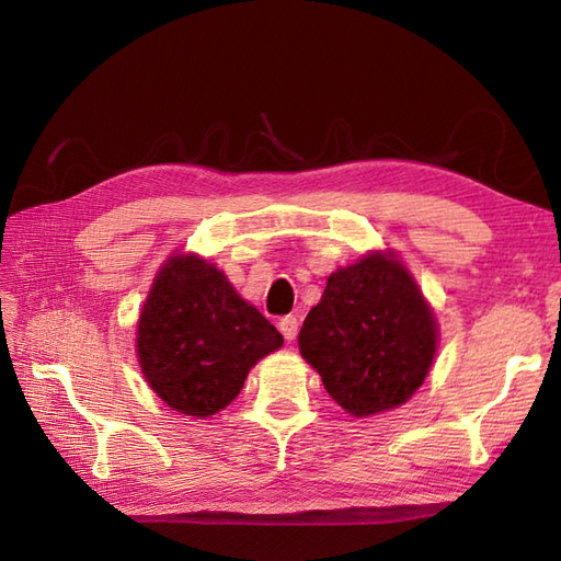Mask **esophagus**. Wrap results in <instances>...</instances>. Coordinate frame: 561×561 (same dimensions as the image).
Returning a JSON list of instances; mask_svg holds the SVG:
<instances>
[{"label":"esophagus","instance_id":"34e87169","mask_svg":"<svg viewBox=\"0 0 561 561\" xmlns=\"http://www.w3.org/2000/svg\"><path fill=\"white\" fill-rule=\"evenodd\" d=\"M279 332L284 335V340L291 342L296 337V332H299V318H296V316H284L279 320Z\"/></svg>","mask_w":561,"mask_h":561}]
</instances>
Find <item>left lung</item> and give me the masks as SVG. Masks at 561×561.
<instances>
[{"label":"left lung","mask_w":561,"mask_h":561,"mask_svg":"<svg viewBox=\"0 0 561 561\" xmlns=\"http://www.w3.org/2000/svg\"><path fill=\"white\" fill-rule=\"evenodd\" d=\"M438 323L396 250H371L328 277L299 332L304 359L352 416L408 402L434 364Z\"/></svg>","instance_id":"1"}]
</instances>
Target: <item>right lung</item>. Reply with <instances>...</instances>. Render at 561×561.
Masks as SVG:
<instances>
[{"instance_id": "add662e5", "label": "right lung", "mask_w": 561, "mask_h": 561, "mask_svg": "<svg viewBox=\"0 0 561 561\" xmlns=\"http://www.w3.org/2000/svg\"><path fill=\"white\" fill-rule=\"evenodd\" d=\"M282 344L214 262L173 253L141 304L135 347L149 388L171 410L202 420L231 404L250 368Z\"/></svg>"}]
</instances>
